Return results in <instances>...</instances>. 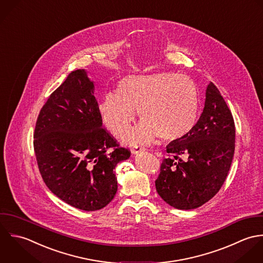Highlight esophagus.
<instances>
[{
    "label": "esophagus",
    "instance_id": "obj_1",
    "mask_svg": "<svg viewBox=\"0 0 263 263\" xmlns=\"http://www.w3.org/2000/svg\"><path fill=\"white\" fill-rule=\"evenodd\" d=\"M144 151H145V148L142 147V146H135L134 148H132L131 153H132L133 155H138V154H140V153H142V152H144Z\"/></svg>",
    "mask_w": 263,
    "mask_h": 263
}]
</instances>
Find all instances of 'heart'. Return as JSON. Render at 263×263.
<instances>
[{"mask_svg":"<svg viewBox=\"0 0 263 263\" xmlns=\"http://www.w3.org/2000/svg\"><path fill=\"white\" fill-rule=\"evenodd\" d=\"M135 109L142 122L124 137L125 143L148 144L158 136L165 141L182 139L197 122V86L188 76L172 72L128 75L119 81L117 93H105L99 104L104 126L117 137L130 129Z\"/></svg>","mask_w":263,"mask_h":263,"instance_id":"b5f03b06","label":"heart"}]
</instances>
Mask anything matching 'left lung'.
<instances>
[{
    "instance_id": "8db88e82",
    "label": "left lung",
    "mask_w": 263,
    "mask_h": 263,
    "mask_svg": "<svg viewBox=\"0 0 263 263\" xmlns=\"http://www.w3.org/2000/svg\"><path fill=\"white\" fill-rule=\"evenodd\" d=\"M235 123L216 86L210 82L203 111L192 131L166 146L156 181L158 195L178 210H194L222 186L235 152Z\"/></svg>"
}]
</instances>
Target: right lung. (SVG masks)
Listing matches in <instances>:
<instances>
[{
  "mask_svg": "<svg viewBox=\"0 0 263 263\" xmlns=\"http://www.w3.org/2000/svg\"><path fill=\"white\" fill-rule=\"evenodd\" d=\"M34 152L53 194L73 208L102 210L115 197L116 165L130 158L103 128L95 83L84 69L72 71L40 111Z\"/></svg>",
  "mask_w": 263,
  "mask_h": 263,
  "instance_id": "add662e5",
  "label": "right lung"
}]
</instances>
